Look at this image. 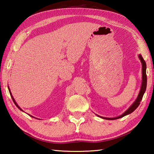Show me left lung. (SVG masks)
<instances>
[{"instance_id": "obj_1", "label": "left lung", "mask_w": 154, "mask_h": 154, "mask_svg": "<svg viewBox=\"0 0 154 154\" xmlns=\"http://www.w3.org/2000/svg\"><path fill=\"white\" fill-rule=\"evenodd\" d=\"M139 58L140 60V62L142 63V74H143V79H142V84H141V87H140V92L139 94V96L137 98V100L134 101V103L132 104V105L130 106V108L128 109H127L126 111H125V113H124L122 115H121L120 116L117 117V118H103V117H100L103 119H117L121 118H123L124 116H126V115H128L130 113H131L133 112L135 109H136L138 106H139L140 101H141L143 94L146 90V87H147V75H146V63L144 60V59L143 58V57L141 55L139 54Z\"/></svg>"}]
</instances>
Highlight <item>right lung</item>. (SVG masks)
<instances>
[{"instance_id":"obj_1","label":"right lung","mask_w":154,"mask_h":154,"mask_svg":"<svg viewBox=\"0 0 154 154\" xmlns=\"http://www.w3.org/2000/svg\"><path fill=\"white\" fill-rule=\"evenodd\" d=\"M9 93H10V94H11V96L12 100H13V101H14V104H15V105H16V106H17V107L18 109H20L21 111H22V109H20V106H18V105H17V103H15V100H14V97H13V96H12V94H11V92H10V90H9Z\"/></svg>"}]
</instances>
